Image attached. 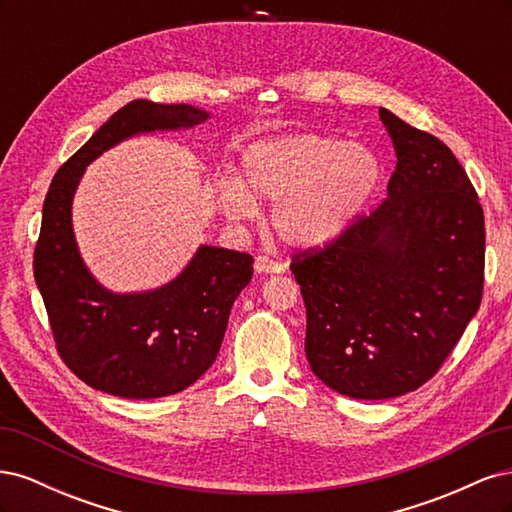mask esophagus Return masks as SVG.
Segmentation results:
<instances>
[{"label":"esophagus","mask_w":512,"mask_h":512,"mask_svg":"<svg viewBox=\"0 0 512 512\" xmlns=\"http://www.w3.org/2000/svg\"><path fill=\"white\" fill-rule=\"evenodd\" d=\"M254 269H256V273H282V271H284V265H280V262L271 260L269 256H256Z\"/></svg>","instance_id":"esophagus-1"}]
</instances>
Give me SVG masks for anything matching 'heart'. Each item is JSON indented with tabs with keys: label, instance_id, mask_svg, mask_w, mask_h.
I'll return each instance as SVG.
<instances>
[{
	"label": "heart",
	"instance_id": "1",
	"mask_svg": "<svg viewBox=\"0 0 512 512\" xmlns=\"http://www.w3.org/2000/svg\"><path fill=\"white\" fill-rule=\"evenodd\" d=\"M380 160L363 143L329 134H288L252 143L241 153V181L226 179L218 205L241 224L273 203L271 230L297 250H316L350 228L380 181Z\"/></svg>",
	"mask_w": 512,
	"mask_h": 512
}]
</instances>
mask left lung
I'll return each instance as SVG.
<instances>
[{
    "label": "left lung",
    "mask_w": 512,
    "mask_h": 512,
    "mask_svg": "<svg viewBox=\"0 0 512 512\" xmlns=\"http://www.w3.org/2000/svg\"><path fill=\"white\" fill-rule=\"evenodd\" d=\"M380 119L397 156L389 196L290 265L307 309L309 367L354 399L425 384L483 299L485 218L466 170L440 138L386 108Z\"/></svg>",
    "instance_id": "left-lung-1"
}]
</instances>
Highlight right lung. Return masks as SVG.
<instances>
[{
    "mask_svg": "<svg viewBox=\"0 0 512 512\" xmlns=\"http://www.w3.org/2000/svg\"><path fill=\"white\" fill-rule=\"evenodd\" d=\"M211 115L192 104L134 100L57 170L42 207L34 277L64 363L91 389L156 399L188 389L213 365L230 307L250 284V254L200 245L168 284L145 292L104 288L76 245L72 200L85 168L138 134L190 130Z\"/></svg>",
    "mask_w": 512,
    "mask_h": 512,
    "instance_id": "right-lung-1",
    "label": "right lung"
}]
</instances>
